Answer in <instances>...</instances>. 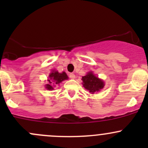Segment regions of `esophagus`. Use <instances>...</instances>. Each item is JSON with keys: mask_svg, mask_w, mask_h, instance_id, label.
I'll return each instance as SVG.
<instances>
[{"mask_svg": "<svg viewBox=\"0 0 148 148\" xmlns=\"http://www.w3.org/2000/svg\"><path fill=\"white\" fill-rule=\"evenodd\" d=\"M69 77L71 79H74V78H75V75H74V74H72V73H70V74H69Z\"/></svg>", "mask_w": 148, "mask_h": 148, "instance_id": "obj_1", "label": "esophagus"}]
</instances>
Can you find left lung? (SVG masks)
<instances>
[{"label": "left lung", "instance_id": "left-lung-1", "mask_svg": "<svg viewBox=\"0 0 148 148\" xmlns=\"http://www.w3.org/2000/svg\"><path fill=\"white\" fill-rule=\"evenodd\" d=\"M83 86L89 91L90 94H95L103 89L104 86V82L103 80L98 78L93 74L92 71H89L85 76L82 77Z\"/></svg>", "mask_w": 148, "mask_h": 148}]
</instances>
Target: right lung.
I'll return each mask as SVG.
<instances>
[{"label":"right lung","mask_w":148,"mask_h":148,"mask_svg":"<svg viewBox=\"0 0 148 148\" xmlns=\"http://www.w3.org/2000/svg\"><path fill=\"white\" fill-rule=\"evenodd\" d=\"M68 79V76L66 75L65 71L59 73L56 70H52L50 73L48 79V82L45 85L46 89L48 90H53V87L56 84H59L64 80Z\"/></svg>","instance_id":"right-lung-1"}]
</instances>
